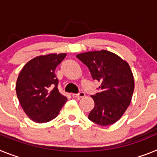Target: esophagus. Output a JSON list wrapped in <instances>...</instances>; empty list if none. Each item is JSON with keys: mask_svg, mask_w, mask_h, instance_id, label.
<instances>
[{"mask_svg": "<svg viewBox=\"0 0 157 157\" xmlns=\"http://www.w3.org/2000/svg\"><path fill=\"white\" fill-rule=\"evenodd\" d=\"M86 96L85 93L83 92H80L78 94H72V97L73 98H84Z\"/></svg>", "mask_w": 157, "mask_h": 157, "instance_id": "1", "label": "esophagus"}]
</instances>
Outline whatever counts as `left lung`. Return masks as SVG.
Here are the masks:
<instances>
[{"label": "left lung", "mask_w": 157, "mask_h": 157, "mask_svg": "<svg viewBox=\"0 0 157 157\" xmlns=\"http://www.w3.org/2000/svg\"><path fill=\"white\" fill-rule=\"evenodd\" d=\"M76 57L86 65L93 79L101 82L100 93L91 96L95 105L88 118L98 125L113 124L124 114L134 93V76L128 63L107 50L83 52Z\"/></svg>", "instance_id": "obj_1"}]
</instances>
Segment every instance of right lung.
<instances>
[{"label":"right lung","instance_id":"obj_1","mask_svg":"<svg viewBox=\"0 0 157 157\" xmlns=\"http://www.w3.org/2000/svg\"><path fill=\"white\" fill-rule=\"evenodd\" d=\"M66 53L48 54L30 59L18 76L16 90L19 103L30 120L47 123L59 114L67 98L58 90L54 73Z\"/></svg>","mask_w":157,"mask_h":157}]
</instances>
